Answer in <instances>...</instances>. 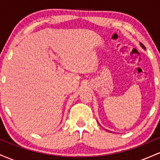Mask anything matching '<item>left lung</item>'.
<instances>
[{"instance_id": "obj_1", "label": "left lung", "mask_w": 160, "mask_h": 160, "mask_svg": "<svg viewBox=\"0 0 160 160\" xmlns=\"http://www.w3.org/2000/svg\"><path fill=\"white\" fill-rule=\"evenodd\" d=\"M141 47H142V48H143V49H145V47H144V45H143V44H141Z\"/></svg>"}]
</instances>
